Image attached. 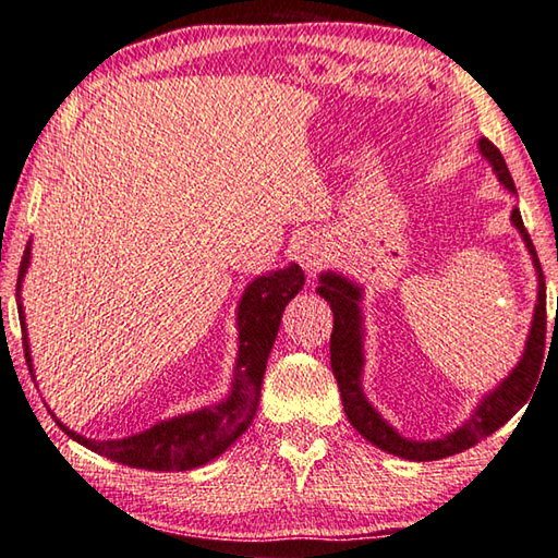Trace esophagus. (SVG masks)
Wrapping results in <instances>:
<instances>
[{
  "mask_svg": "<svg viewBox=\"0 0 558 558\" xmlns=\"http://www.w3.org/2000/svg\"><path fill=\"white\" fill-rule=\"evenodd\" d=\"M299 262L306 271H316L328 262V247L318 240H308L304 247L299 250Z\"/></svg>",
  "mask_w": 558,
  "mask_h": 558,
  "instance_id": "esophagus-1",
  "label": "esophagus"
}]
</instances>
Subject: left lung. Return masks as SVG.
<instances>
[{
  "label": "left lung",
  "mask_w": 558,
  "mask_h": 558,
  "mask_svg": "<svg viewBox=\"0 0 558 558\" xmlns=\"http://www.w3.org/2000/svg\"><path fill=\"white\" fill-rule=\"evenodd\" d=\"M481 146V154L487 161L493 163V171L497 173V181H500L507 191L517 193L514 181L510 171H507V163L502 154L490 140L477 142ZM512 225L520 230L526 250L532 254L534 269H536V281H539V291H536V306H534V320L530 328V336H526L524 353L520 363L507 375L500 385H497L493 392H487L481 404L475 407L465 424L453 428L451 434L444 438H434V441H414V438H404L399 432H395L383 416H379L377 409L367 402L363 392V365H365V353H363V289L353 281L345 279L343 274L336 271H324L318 279V294L326 299L333 311V333H330V367H333V375L338 379L340 397H343V409L348 422L353 424L360 434H363L369 444L383 448V451L407 458V461H441L446 456H456L465 451V448L475 446L483 441L485 436L495 434L497 428L505 426L510 418L520 412V407L532 397L536 379L542 373L544 363V340H546V284L539 257H536V250L530 240V232L524 230L520 210H512Z\"/></svg>",
  "instance_id": "8db88e82"
}]
</instances>
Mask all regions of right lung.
Returning <instances> with one entry per match:
<instances>
[{"mask_svg":"<svg viewBox=\"0 0 558 558\" xmlns=\"http://www.w3.org/2000/svg\"><path fill=\"white\" fill-rule=\"evenodd\" d=\"M32 259V242L26 244L22 267H19L16 279V306L19 320H22L24 336V355L28 373L34 375L32 353H28V338L24 324V306H22V279ZM304 271L299 264H289L284 269L262 274L247 284L238 306V330H240V353L234 363V375L230 385V395L218 404L203 407L198 412L181 414L166 422L154 424L142 434L112 438V441H95L75 434L56 418V424L63 432L90 451L100 453L110 461H117L130 468H144V471H193V468L205 465L213 458L228 451L238 438L247 432L254 414H257L259 392L264 369H267V357L271 353L274 338L281 324V314L291 299L304 289Z\"/></svg>","mask_w":558,"mask_h":558,"instance_id":"1","label":"right lung"}]
</instances>
